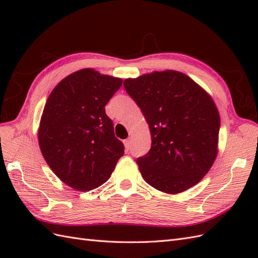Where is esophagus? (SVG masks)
<instances>
[{"label": "esophagus", "instance_id": "esophagus-1", "mask_svg": "<svg viewBox=\"0 0 258 258\" xmlns=\"http://www.w3.org/2000/svg\"><path fill=\"white\" fill-rule=\"evenodd\" d=\"M124 145H125L126 151H128V150L131 149V141H130L128 139L125 140V141H124Z\"/></svg>", "mask_w": 258, "mask_h": 258}]
</instances>
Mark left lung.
<instances>
[{
  "mask_svg": "<svg viewBox=\"0 0 258 258\" xmlns=\"http://www.w3.org/2000/svg\"><path fill=\"white\" fill-rule=\"evenodd\" d=\"M124 89L150 126L151 150L136 160L145 182L168 194L196 185L217 155L221 118L212 97L172 70L126 79Z\"/></svg>",
  "mask_w": 258,
  "mask_h": 258,
  "instance_id": "left-lung-1",
  "label": "left lung"
}]
</instances>
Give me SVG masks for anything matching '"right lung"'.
Returning a JSON list of instances; mask_svg holds the SVG:
<instances>
[{"instance_id": "1", "label": "right lung", "mask_w": 258, "mask_h": 258, "mask_svg": "<svg viewBox=\"0 0 258 258\" xmlns=\"http://www.w3.org/2000/svg\"><path fill=\"white\" fill-rule=\"evenodd\" d=\"M122 83V79L83 69L59 82L47 98L38 144L54 174L74 189L86 191L105 183L124 155L105 113Z\"/></svg>"}]
</instances>
